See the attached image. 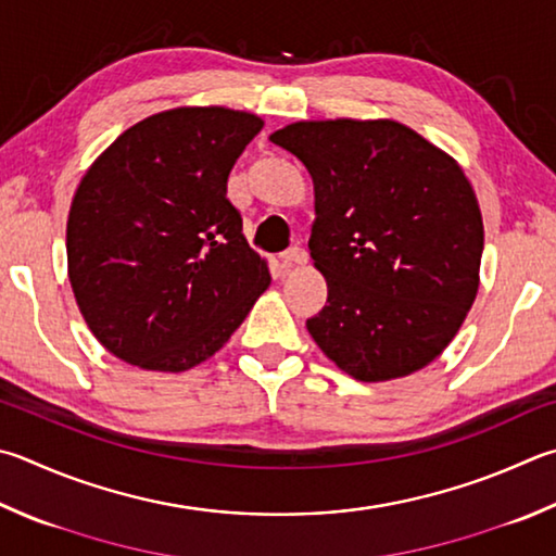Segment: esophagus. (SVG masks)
<instances>
[{
    "instance_id": "obj_1",
    "label": "esophagus",
    "mask_w": 556,
    "mask_h": 556,
    "mask_svg": "<svg viewBox=\"0 0 556 556\" xmlns=\"http://www.w3.org/2000/svg\"><path fill=\"white\" fill-rule=\"evenodd\" d=\"M306 250L304 248H289L287 252H281V262H285L287 267H299V265H306Z\"/></svg>"
}]
</instances>
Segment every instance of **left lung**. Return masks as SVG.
I'll list each match as a JSON object with an SVG mask.
<instances>
[{"label": "left lung", "instance_id": "1", "mask_svg": "<svg viewBox=\"0 0 556 556\" xmlns=\"http://www.w3.org/2000/svg\"><path fill=\"white\" fill-rule=\"evenodd\" d=\"M269 140L313 179L308 250L328 306L306 328L323 355L369 383L428 367L481 281L483 220L462 165L391 118L296 121Z\"/></svg>", "mask_w": 556, "mask_h": 556}]
</instances>
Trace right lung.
Here are the masks:
<instances>
[{
    "mask_svg": "<svg viewBox=\"0 0 556 556\" xmlns=\"http://www.w3.org/2000/svg\"><path fill=\"white\" fill-rule=\"evenodd\" d=\"M265 126L228 106H177L124 130L79 179L67 277L111 355L187 371L226 345L269 287L226 181Z\"/></svg>",
    "mask_w": 556,
    "mask_h": 556,
    "instance_id": "right-lung-1",
    "label": "right lung"
}]
</instances>
